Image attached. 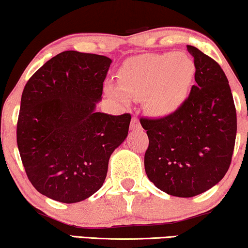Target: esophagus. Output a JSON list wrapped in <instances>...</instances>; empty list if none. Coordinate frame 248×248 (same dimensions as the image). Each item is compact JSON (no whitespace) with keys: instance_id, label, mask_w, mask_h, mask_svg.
<instances>
[{"instance_id":"34e87169","label":"esophagus","mask_w":248,"mask_h":248,"mask_svg":"<svg viewBox=\"0 0 248 248\" xmlns=\"http://www.w3.org/2000/svg\"><path fill=\"white\" fill-rule=\"evenodd\" d=\"M141 128V124H140V121H139V118L137 116H134L132 118L131 121V130H140Z\"/></svg>"}]
</instances>
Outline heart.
Returning a JSON list of instances; mask_svg holds the SVG:
<instances>
[{
  "mask_svg": "<svg viewBox=\"0 0 248 248\" xmlns=\"http://www.w3.org/2000/svg\"><path fill=\"white\" fill-rule=\"evenodd\" d=\"M194 76V62L184 54H148L125 63L118 74L120 87L107 84L106 93L123 104L143 98L149 113L166 116L181 106Z\"/></svg>",
  "mask_w": 248,
  "mask_h": 248,
  "instance_id": "1",
  "label": "heart"
}]
</instances>
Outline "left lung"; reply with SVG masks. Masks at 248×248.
Masks as SVG:
<instances>
[{"label":"left lung","instance_id":"1","mask_svg":"<svg viewBox=\"0 0 248 248\" xmlns=\"http://www.w3.org/2000/svg\"><path fill=\"white\" fill-rule=\"evenodd\" d=\"M195 81L177 109L160 118L142 117L149 147L148 178L178 198L208 191L228 171L237 132V115L228 79L221 66L194 46Z\"/></svg>","mask_w":248,"mask_h":248}]
</instances>
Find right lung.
<instances>
[{"instance_id": "right-lung-1", "label": "right lung", "mask_w": 248, "mask_h": 248, "mask_svg": "<svg viewBox=\"0 0 248 248\" xmlns=\"http://www.w3.org/2000/svg\"><path fill=\"white\" fill-rule=\"evenodd\" d=\"M110 63L103 55L65 50L26 83L16 143L28 179L47 198L76 203L96 193L110 155L127 137L131 114L94 111Z\"/></svg>"}]
</instances>
